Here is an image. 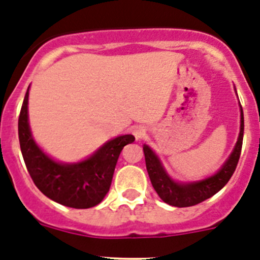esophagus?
I'll use <instances>...</instances> for the list:
<instances>
[{
  "mask_svg": "<svg viewBox=\"0 0 260 260\" xmlns=\"http://www.w3.org/2000/svg\"><path fill=\"white\" fill-rule=\"evenodd\" d=\"M133 135L136 136V138H141L143 135H145V129L142 127H137L135 131H133Z\"/></svg>",
  "mask_w": 260,
  "mask_h": 260,
  "instance_id": "1",
  "label": "esophagus"
}]
</instances>
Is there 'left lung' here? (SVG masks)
I'll return each instance as SVG.
<instances>
[{"label":"left lung","mask_w":260,"mask_h":260,"mask_svg":"<svg viewBox=\"0 0 260 260\" xmlns=\"http://www.w3.org/2000/svg\"><path fill=\"white\" fill-rule=\"evenodd\" d=\"M243 135L244 114L242 109L239 138H238L237 146H235L233 153L230 154L229 159L225 162L221 170L214 176L209 177L206 180L199 181V182L186 183V185L176 183L170 179L166 172H165V170L162 169L156 154L152 152V149L148 146L143 147L147 172H148L152 186L156 190V192L158 193L159 198L169 205L176 206V208H187V206L198 205V204L203 203L206 199H210L215 193L219 192L226 185L228 181L232 179L233 174L237 169L240 153H242Z\"/></svg>","instance_id":"obj_1"}]
</instances>
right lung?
I'll return each instance as SVG.
<instances>
[{
	"instance_id": "obj_1",
	"label": "right lung",
	"mask_w": 260,
	"mask_h": 260,
	"mask_svg": "<svg viewBox=\"0 0 260 260\" xmlns=\"http://www.w3.org/2000/svg\"><path fill=\"white\" fill-rule=\"evenodd\" d=\"M27 99L28 88L18 117V140L26 169L36 187L49 199L69 208L89 209L98 205L111 187L123 147L132 143L135 137L125 135L114 138L80 164H57L49 158L31 137Z\"/></svg>"
}]
</instances>
